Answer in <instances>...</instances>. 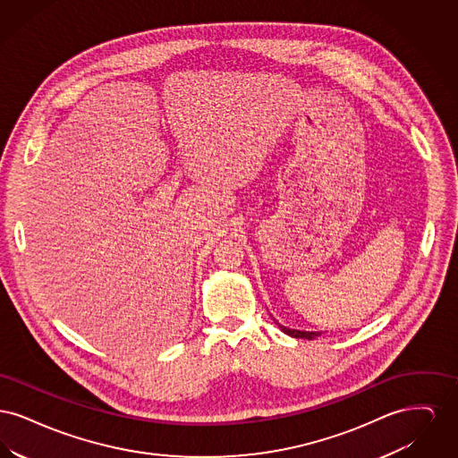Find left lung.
I'll return each mask as SVG.
<instances>
[{"label":"left lung","instance_id":"1","mask_svg":"<svg viewBox=\"0 0 458 458\" xmlns=\"http://www.w3.org/2000/svg\"><path fill=\"white\" fill-rule=\"evenodd\" d=\"M278 327H282V331H284V333L290 335V336H293V338L312 340V338H316V336H319V335H321V331H299V329H290V327H282V325H278Z\"/></svg>","mask_w":458,"mask_h":458}]
</instances>
